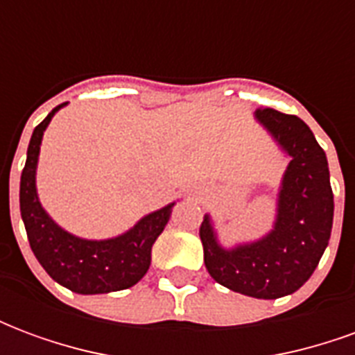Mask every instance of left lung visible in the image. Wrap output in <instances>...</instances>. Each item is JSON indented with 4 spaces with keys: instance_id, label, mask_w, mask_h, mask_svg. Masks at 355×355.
Wrapping results in <instances>:
<instances>
[{
    "instance_id": "obj_1",
    "label": "left lung",
    "mask_w": 355,
    "mask_h": 355,
    "mask_svg": "<svg viewBox=\"0 0 355 355\" xmlns=\"http://www.w3.org/2000/svg\"><path fill=\"white\" fill-rule=\"evenodd\" d=\"M254 116L291 157L274 230L259 241L224 249L205 215L200 238L205 268L216 283L247 297L279 298L300 289L320 264L335 203L327 157L310 127L274 108H259Z\"/></svg>"
}]
</instances>
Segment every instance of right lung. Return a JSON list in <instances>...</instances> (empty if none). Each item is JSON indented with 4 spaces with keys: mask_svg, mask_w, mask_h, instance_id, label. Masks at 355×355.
Returning a JSON list of instances; mask_svg holds the SVG:
<instances>
[{
    "mask_svg": "<svg viewBox=\"0 0 355 355\" xmlns=\"http://www.w3.org/2000/svg\"><path fill=\"white\" fill-rule=\"evenodd\" d=\"M58 104L32 132L26 165L20 177V215L28 241L43 270L66 289L80 295H102L123 291L139 283L150 268L152 245L169 223L175 203L144 216L131 230L114 239H80L53 223L35 192V167L43 131Z\"/></svg>",
    "mask_w": 355,
    "mask_h": 355,
    "instance_id": "right-lung-1",
    "label": "right lung"
}]
</instances>
